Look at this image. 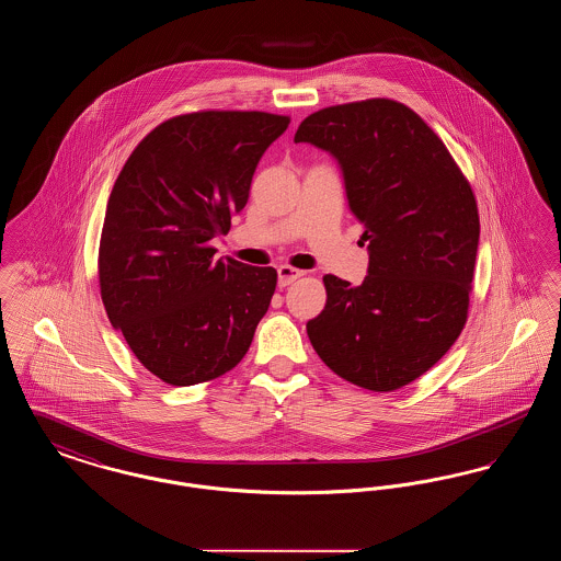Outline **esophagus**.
<instances>
[{
  "label": "esophagus",
  "instance_id": "esophagus-1",
  "mask_svg": "<svg viewBox=\"0 0 561 561\" xmlns=\"http://www.w3.org/2000/svg\"><path fill=\"white\" fill-rule=\"evenodd\" d=\"M305 275V271H300V268L290 267V265H282V267H277V286L279 288H286V286H290L293 282H296L298 277H302Z\"/></svg>",
  "mask_w": 561,
  "mask_h": 561
}]
</instances>
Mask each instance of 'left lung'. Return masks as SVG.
<instances>
[{
  "label": "left lung",
  "mask_w": 561,
  "mask_h": 561,
  "mask_svg": "<svg viewBox=\"0 0 561 561\" xmlns=\"http://www.w3.org/2000/svg\"><path fill=\"white\" fill-rule=\"evenodd\" d=\"M330 153L348 210L370 241L368 275H325V307L307 321L321 362L370 391H396L458 339L480 243L473 191L446 145L412 111L373 99L321 108L294 134Z\"/></svg>",
  "instance_id": "8db88e82"
}]
</instances>
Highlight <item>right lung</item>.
<instances>
[{
    "mask_svg": "<svg viewBox=\"0 0 561 561\" xmlns=\"http://www.w3.org/2000/svg\"><path fill=\"white\" fill-rule=\"evenodd\" d=\"M290 119L261 111L179 115L147 134L108 195L99 250L108 321L174 387L229 373L267 313L277 271L214 261L263 153Z\"/></svg>",
    "mask_w": 561,
    "mask_h": 561,
    "instance_id": "obj_1",
    "label": "right lung"
}]
</instances>
